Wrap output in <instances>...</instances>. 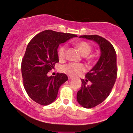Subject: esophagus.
I'll use <instances>...</instances> for the list:
<instances>
[{"label": "esophagus", "mask_w": 133, "mask_h": 133, "mask_svg": "<svg viewBox=\"0 0 133 133\" xmlns=\"http://www.w3.org/2000/svg\"><path fill=\"white\" fill-rule=\"evenodd\" d=\"M68 79H72L73 78V76H71V75H68Z\"/></svg>", "instance_id": "obj_1"}]
</instances>
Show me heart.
<instances>
[{
  "mask_svg": "<svg viewBox=\"0 0 133 133\" xmlns=\"http://www.w3.org/2000/svg\"><path fill=\"white\" fill-rule=\"evenodd\" d=\"M75 46L77 47L83 56H87L91 52L92 48L91 45L87 41H79L76 43ZM67 50L66 44H63L59 47L57 50V56L59 59L63 60L66 57V53ZM90 60V59H89ZM86 67L84 65L81 63H68L67 65H63L61 67V70L64 72L69 74L70 75L80 74L83 72L85 71Z\"/></svg>",
  "mask_w": 133,
  "mask_h": 133,
  "instance_id": "obj_1",
  "label": "heart"
}]
</instances>
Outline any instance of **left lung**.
<instances>
[{"label":"left lung","mask_w":133,"mask_h":133,"mask_svg":"<svg viewBox=\"0 0 133 133\" xmlns=\"http://www.w3.org/2000/svg\"><path fill=\"white\" fill-rule=\"evenodd\" d=\"M79 37L94 41L99 44L101 56L99 61L86 74V80L81 79V88L77 93L78 103L87 109H91L103 102L111 93L117 78L116 53L112 44L98 35H81ZM89 81L92 85H86Z\"/></svg>","instance_id":"left-lung-1"}]
</instances>
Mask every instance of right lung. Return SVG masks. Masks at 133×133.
<instances>
[{"mask_svg": "<svg viewBox=\"0 0 133 133\" xmlns=\"http://www.w3.org/2000/svg\"><path fill=\"white\" fill-rule=\"evenodd\" d=\"M74 34L44 30L29 42L21 63L24 87L31 99L41 105H48L56 99L61 85L68 79L65 74L56 76L47 74L59 62L57 48Z\"/></svg>", "mask_w": 133, "mask_h": 133, "instance_id": "1", "label": "right lung"}]
</instances>
